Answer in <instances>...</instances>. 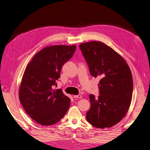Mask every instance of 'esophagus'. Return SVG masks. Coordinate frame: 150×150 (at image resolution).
Masks as SVG:
<instances>
[{
  "instance_id": "1",
  "label": "esophagus",
  "mask_w": 150,
  "mask_h": 150,
  "mask_svg": "<svg viewBox=\"0 0 150 150\" xmlns=\"http://www.w3.org/2000/svg\"><path fill=\"white\" fill-rule=\"evenodd\" d=\"M74 97L75 98H82V96H81V95H74Z\"/></svg>"
}]
</instances>
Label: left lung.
I'll return each instance as SVG.
<instances>
[{
  "instance_id": "obj_1",
  "label": "left lung",
  "mask_w": 150,
  "mask_h": 150,
  "mask_svg": "<svg viewBox=\"0 0 150 150\" xmlns=\"http://www.w3.org/2000/svg\"><path fill=\"white\" fill-rule=\"evenodd\" d=\"M89 67L91 76L101 77L98 84L100 95H90L91 107L86 119L99 129L111 127L128 112L133 93V79L128 64L110 47L99 41L79 46Z\"/></svg>"
}]
</instances>
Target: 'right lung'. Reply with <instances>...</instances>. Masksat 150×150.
I'll list each match as a JSON object with an SVG mask.
<instances>
[{"label": "right lung", "instance_id": "1", "mask_svg": "<svg viewBox=\"0 0 150 150\" xmlns=\"http://www.w3.org/2000/svg\"><path fill=\"white\" fill-rule=\"evenodd\" d=\"M76 45L43 48L28 64L19 89V99L26 112L39 124L51 125L64 117L70 99L62 90H54L63 65L72 57Z\"/></svg>", "mask_w": 150, "mask_h": 150}]
</instances>
